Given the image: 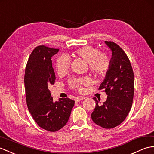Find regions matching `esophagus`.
<instances>
[{
	"mask_svg": "<svg viewBox=\"0 0 154 154\" xmlns=\"http://www.w3.org/2000/svg\"><path fill=\"white\" fill-rule=\"evenodd\" d=\"M84 99H85V97H83V96H78V97H76V99H75V101H76V102H79V101H80L82 100H83Z\"/></svg>",
	"mask_w": 154,
	"mask_h": 154,
	"instance_id": "esophagus-1",
	"label": "esophagus"
}]
</instances>
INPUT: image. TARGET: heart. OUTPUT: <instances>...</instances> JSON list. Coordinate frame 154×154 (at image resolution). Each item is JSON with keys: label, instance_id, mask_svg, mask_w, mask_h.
Listing matches in <instances>:
<instances>
[{"label": "heart", "instance_id": "b5f03b06", "mask_svg": "<svg viewBox=\"0 0 154 154\" xmlns=\"http://www.w3.org/2000/svg\"><path fill=\"white\" fill-rule=\"evenodd\" d=\"M75 55L80 57L86 61L89 69L95 75L105 74L110 67L111 60L107 54L100 53V50L91 46H85L75 51ZM70 66V60L66 56H60L57 61L58 73L63 74L66 73ZM88 82L85 78H73L70 81L71 86L73 88L80 89L82 85H86Z\"/></svg>", "mask_w": 154, "mask_h": 154}]
</instances>
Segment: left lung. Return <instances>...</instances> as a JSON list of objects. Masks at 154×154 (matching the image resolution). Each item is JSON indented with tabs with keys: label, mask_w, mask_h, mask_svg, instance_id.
Returning a JSON list of instances; mask_svg holds the SVG:
<instances>
[{
	"label": "left lung",
	"mask_w": 154,
	"mask_h": 154,
	"mask_svg": "<svg viewBox=\"0 0 154 154\" xmlns=\"http://www.w3.org/2000/svg\"><path fill=\"white\" fill-rule=\"evenodd\" d=\"M112 51L111 64L99 90H104L107 100L102 105L95 99V107L91 115L95 124L112 128L124 121L132 107L134 97V72L125 51L117 43L105 42Z\"/></svg>",
	"instance_id": "left-lung-1"
}]
</instances>
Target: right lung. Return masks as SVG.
Segmentation results:
<instances>
[{"label":"right lung","instance_id":"obj_1","mask_svg":"<svg viewBox=\"0 0 154 154\" xmlns=\"http://www.w3.org/2000/svg\"><path fill=\"white\" fill-rule=\"evenodd\" d=\"M59 52L45 45L35 47L26 64L24 84L27 106L37 124L50 132L62 128L68 121L74 101L69 98L54 102L48 87L54 84L55 74L51 57Z\"/></svg>","mask_w":154,"mask_h":154}]
</instances>
